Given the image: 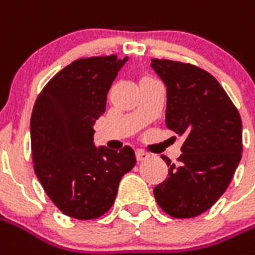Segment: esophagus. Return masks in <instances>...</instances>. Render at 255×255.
I'll use <instances>...</instances> for the list:
<instances>
[{
    "label": "esophagus",
    "mask_w": 255,
    "mask_h": 255,
    "mask_svg": "<svg viewBox=\"0 0 255 255\" xmlns=\"http://www.w3.org/2000/svg\"><path fill=\"white\" fill-rule=\"evenodd\" d=\"M135 156H136V160H138V161H145V160H147V157H149L146 153L140 152V150H136V152H135Z\"/></svg>",
    "instance_id": "obj_1"
}]
</instances>
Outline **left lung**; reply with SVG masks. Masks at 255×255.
Instances as JSON below:
<instances>
[{
    "label": "left lung",
    "instance_id": "1",
    "mask_svg": "<svg viewBox=\"0 0 255 255\" xmlns=\"http://www.w3.org/2000/svg\"><path fill=\"white\" fill-rule=\"evenodd\" d=\"M167 90L165 126L183 138L178 164L161 156L168 175L154 186L156 202L175 218L207 211L231 183L242 158V120L210 73L189 63L152 59Z\"/></svg>",
    "mask_w": 255,
    "mask_h": 255
}]
</instances>
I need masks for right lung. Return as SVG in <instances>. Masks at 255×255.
Segmentation results:
<instances>
[{"mask_svg":"<svg viewBox=\"0 0 255 255\" xmlns=\"http://www.w3.org/2000/svg\"><path fill=\"white\" fill-rule=\"evenodd\" d=\"M127 60L116 55L74 60L35 101L30 120L35 175L53 204L72 218L94 220L109 211L122 178L136 163L129 146L117 152L94 142L95 122Z\"/></svg>","mask_w":255,"mask_h":255,"instance_id":"right-lung-1","label":"right lung"}]
</instances>
